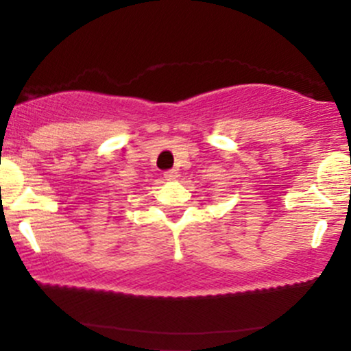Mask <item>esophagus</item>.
<instances>
[{
	"label": "esophagus",
	"mask_w": 351,
	"mask_h": 351,
	"mask_svg": "<svg viewBox=\"0 0 351 351\" xmlns=\"http://www.w3.org/2000/svg\"><path fill=\"white\" fill-rule=\"evenodd\" d=\"M163 176H165V180L175 181L176 178H178V171H176V170H168V171L163 173Z\"/></svg>",
	"instance_id": "34e87169"
}]
</instances>
